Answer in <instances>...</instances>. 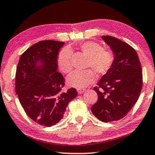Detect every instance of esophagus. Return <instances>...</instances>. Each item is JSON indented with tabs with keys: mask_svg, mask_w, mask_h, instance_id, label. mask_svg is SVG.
<instances>
[{
	"mask_svg": "<svg viewBox=\"0 0 155 155\" xmlns=\"http://www.w3.org/2000/svg\"><path fill=\"white\" fill-rule=\"evenodd\" d=\"M85 91H86V89H85V88H82V89H77V92H78V94H81V93H84Z\"/></svg>",
	"mask_w": 155,
	"mask_h": 155,
	"instance_id": "34e87169",
	"label": "esophagus"
}]
</instances>
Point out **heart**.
Listing matches in <instances>:
<instances>
[{
  "instance_id": "obj_1",
  "label": "heart",
  "mask_w": 155,
  "mask_h": 155,
  "mask_svg": "<svg viewBox=\"0 0 155 155\" xmlns=\"http://www.w3.org/2000/svg\"><path fill=\"white\" fill-rule=\"evenodd\" d=\"M80 51L88 57L86 67H91L98 76L107 74L114 62V56L110 51L103 49L99 43L87 41L79 46ZM71 51L69 48L61 50L58 56V65L63 73L67 74L71 69ZM95 80V74L91 69L75 70L69 74L67 81L69 86L83 88Z\"/></svg>"
}]
</instances>
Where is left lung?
<instances>
[{
	"label": "left lung",
	"mask_w": 155,
	"mask_h": 155,
	"mask_svg": "<svg viewBox=\"0 0 155 155\" xmlns=\"http://www.w3.org/2000/svg\"><path fill=\"white\" fill-rule=\"evenodd\" d=\"M115 54L114 64L93 88L97 101L91 107L93 115L103 122L119 121L131 110L143 86V74L134 48L119 38L102 36Z\"/></svg>",
	"instance_id": "1"
}]
</instances>
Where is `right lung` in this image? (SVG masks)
Listing matches in <instances>:
<instances>
[{
    "label": "right lung",
    "instance_id": "right-lung-1",
    "mask_svg": "<svg viewBox=\"0 0 155 155\" xmlns=\"http://www.w3.org/2000/svg\"><path fill=\"white\" fill-rule=\"evenodd\" d=\"M64 44L39 41L21 55L17 67L15 91L19 102L30 119L47 127L63 118L69 102L77 95L74 88L63 92L64 78L57 71L58 53Z\"/></svg>",
    "mask_w": 155,
    "mask_h": 155
}]
</instances>
